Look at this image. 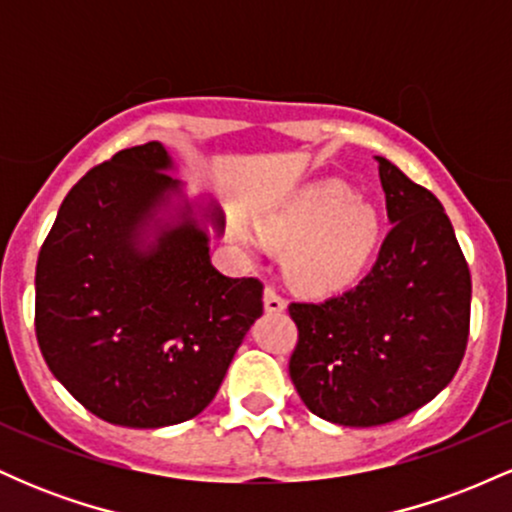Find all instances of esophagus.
Segmentation results:
<instances>
[{
    "label": "esophagus",
    "instance_id": "34e87169",
    "mask_svg": "<svg viewBox=\"0 0 512 512\" xmlns=\"http://www.w3.org/2000/svg\"><path fill=\"white\" fill-rule=\"evenodd\" d=\"M264 310H267V313H284L286 310V301L272 289V286L264 291Z\"/></svg>",
    "mask_w": 512,
    "mask_h": 512
}]
</instances>
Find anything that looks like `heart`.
Segmentation results:
<instances>
[{
    "mask_svg": "<svg viewBox=\"0 0 512 512\" xmlns=\"http://www.w3.org/2000/svg\"><path fill=\"white\" fill-rule=\"evenodd\" d=\"M238 238L252 245L243 223ZM267 243L289 245L286 272L305 291L325 293L351 284L366 269L380 240V216L354 187L337 178L315 180L260 219Z\"/></svg>",
    "mask_w": 512,
    "mask_h": 512,
    "instance_id": "obj_1",
    "label": "heart"
}]
</instances>
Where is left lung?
I'll return each mask as SVG.
<instances>
[{
  "label": "left lung",
  "mask_w": 512,
  "mask_h": 512,
  "mask_svg": "<svg viewBox=\"0 0 512 512\" xmlns=\"http://www.w3.org/2000/svg\"><path fill=\"white\" fill-rule=\"evenodd\" d=\"M387 233L358 286L325 303H291L298 344L289 373L330 424L368 428L431 402L460 368L472 276L452 223L426 187L383 156Z\"/></svg>",
  "instance_id": "obj_1"
}]
</instances>
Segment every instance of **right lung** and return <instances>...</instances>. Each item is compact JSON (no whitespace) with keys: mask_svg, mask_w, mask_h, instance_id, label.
Instances as JSON below:
<instances>
[{"mask_svg":"<svg viewBox=\"0 0 512 512\" xmlns=\"http://www.w3.org/2000/svg\"><path fill=\"white\" fill-rule=\"evenodd\" d=\"M166 146L96 166L64 197L35 267V334L76 402L127 428L182 424L209 407L262 284L211 264L214 199L187 197Z\"/></svg>","mask_w":512,"mask_h":512,"instance_id":"1","label":"right lung"}]
</instances>
